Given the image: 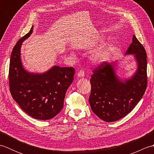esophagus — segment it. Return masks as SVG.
<instances>
[{"label": "esophagus", "mask_w": 154, "mask_h": 154, "mask_svg": "<svg viewBox=\"0 0 154 154\" xmlns=\"http://www.w3.org/2000/svg\"><path fill=\"white\" fill-rule=\"evenodd\" d=\"M84 76H85V73H84V71L83 70H81L78 72V73H77L78 77H83Z\"/></svg>", "instance_id": "34e87169"}]
</instances>
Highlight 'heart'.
I'll list each match as a JSON object with an SVG mask.
<instances>
[{
    "label": "heart",
    "mask_w": 154,
    "mask_h": 154,
    "mask_svg": "<svg viewBox=\"0 0 154 154\" xmlns=\"http://www.w3.org/2000/svg\"><path fill=\"white\" fill-rule=\"evenodd\" d=\"M106 38L103 36H100L96 39V43L97 44H104ZM114 51V48L112 45H108L103 50H101L99 53L93 55L92 57V61L96 63H101L109 59Z\"/></svg>",
    "instance_id": "heart-1"
}]
</instances>
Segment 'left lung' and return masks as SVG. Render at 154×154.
Wrapping results in <instances>:
<instances>
[{
	"label": "left lung",
	"mask_w": 154,
	"mask_h": 154,
	"mask_svg": "<svg viewBox=\"0 0 154 154\" xmlns=\"http://www.w3.org/2000/svg\"><path fill=\"white\" fill-rule=\"evenodd\" d=\"M125 54L134 55L138 65L135 73L129 79L118 77L116 62H103L91 75V108L98 117L108 122L119 120L131 112L147 87L146 52L135 35Z\"/></svg>",
	"instance_id": "obj_1"
}]
</instances>
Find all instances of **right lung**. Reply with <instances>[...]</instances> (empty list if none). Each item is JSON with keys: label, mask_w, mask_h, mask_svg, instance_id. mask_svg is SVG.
<instances>
[{"label": "right lung", "mask_w": 154, "mask_h": 154, "mask_svg": "<svg viewBox=\"0 0 154 154\" xmlns=\"http://www.w3.org/2000/svg\"><path fill=\"white\" fill-rule=\"evenodd\" d=\"M32 32L33 26L12 50L9 65L10 91L14 100L29 116L35 119L49 120L63 108L65 93L73 81L75 69L54 65L43 73L25 70L21 61L20 48Z\"/></svg>", "instance_id": "obj_1"}]
</instances>
